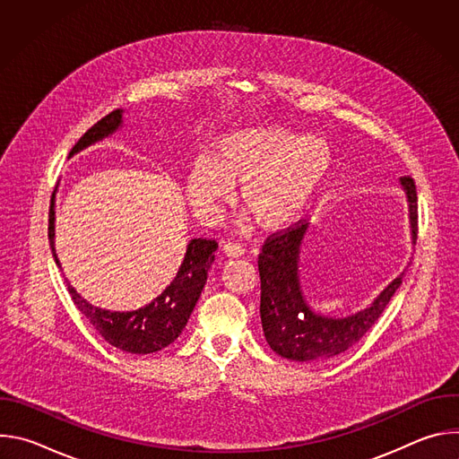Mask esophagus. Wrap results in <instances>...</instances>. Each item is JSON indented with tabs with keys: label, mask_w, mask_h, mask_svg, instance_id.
<instances>
[{
	"label": "esophagus",
	"mask_w": 459,
	"mask_h": 459,
	"mask_svg": "<svg viewBox=\"0 0 459 459\" xmlns=\"http://www.w3.org/2000/svg\"><path fill=\"white\" fill-rule=\"evenodd\" d=\"M221 250H223V254L227 255V257H241V255H245V248L241 247V245H238V243H223V247H221Z\"/></svg>",
	"instance_id": "obj_1"
}]
</instances>
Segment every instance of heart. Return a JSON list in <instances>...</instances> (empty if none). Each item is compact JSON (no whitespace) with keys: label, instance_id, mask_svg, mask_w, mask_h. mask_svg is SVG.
I'll return each instance as SVG.
<instances>
[{"label":"heart","instance_id":"b5f03b06","mask_svg":"<svg viewBox=\"0 0 459 459\" xmlns=\"http://www.w3.org/2000/svg\"><path fill=\"white\" fill-rule=\"evenodd\" d=\"M331 167V147L321 138L283 126L239 128L188 165L185 194L195 216L214 223L239 185V202L257 225L278 232L303 214Z\"/></svg>","mask_w":459,"mask_h":459}]
</instances>
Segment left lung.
Here are the masks:
<instances>
[{
    "instance_id": "1",
    "label": "left lung",
    "mask_w": 459,
    "mask_h": 459,
    "mask_svg": "<svg viewBox=\"0 0 459 459\" xmlns=\"http://www.w3.org/2000/svg\"><path fill=\"white\" fill-rule=\"evenodd\" d=\"M400 185L409 205L411 243L418 234V195L412 178H402ZM314 225L301 223L296 229L269 238L259 254L261 278V326L271 349L298 363L331 359L354 347L376 323L390 298L402 285L400 273L365 308L349 316H326L316 312L301 287L303 250Z\"/></svg>"
}]
</instances>
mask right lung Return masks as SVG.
Instances as JSON below:
<instances>
[{"instance_id":"obj_1","label":"right lung","mask_w":459,"mask_h":459,"mask_svg":"<svg viewBox=\"0 0 459 459\" xmlns=\"http://www.w3.org/2000/svg\"><path fill=\"white\" fill-rule=\"evenodd\" d=\"M123 108L112 110L108 116L100 119L92 128L82 136V140L73 147L69 158L74 154L100 143L117 130L123 128ZM56 192V190H54ZM56 204L52 194V204L48 212V243L54 255L56 265L59 259L56 254ZM218 243L214 239L192 238L186 243V252L178 269L176 278L170 285L151 303L136 308V310H107L101 307H94L85 298H82L76 289L69 283V292L82 310V314L89 319V323L101 334V338L112 347L130 352V354H152L172 342L183 333L185 325L198 303L202 290L207 283L209 269L214 264V252Z\"/></svg>"}]
</instances>
